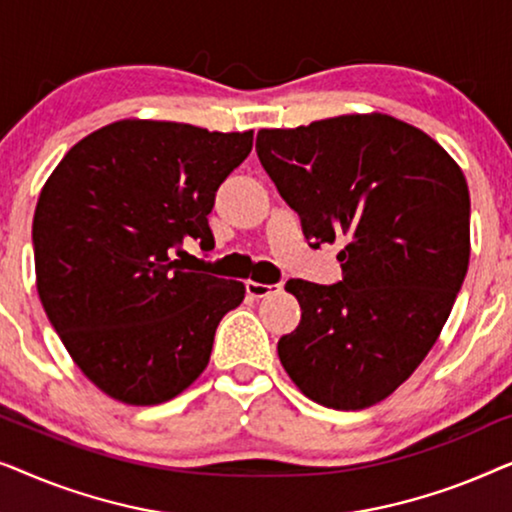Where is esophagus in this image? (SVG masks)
Here are the masks:
<instances>
[{
	"label": "esophagus",
	"instance_id": "34e87169",
	"mask_svg": "<svg viewBox=\"0 0 512 512\" xmlns=\"http://www.w3.org/2000/svg\"><path fill=\"white\" fill-rule=\"evenodd\" d=\"M244 289H247V296H251V298H265V296H270V293H277L279 289H282V284L247 282L244 284Z\"/></svg>",
	"mask_w": 512,
	"mask_h": 512
}]
</instances>
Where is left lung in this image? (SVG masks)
Wrapping results in <instances>:
<instances>
[{
    "label": "left lung",
    "instance_id": "left-lung-1",
    "mask_svg": "<svg viewBox=\"0 0 512 512\" xmlns=\"http://www.w3.org/2000/svg\"><path fill=\"white\" fill-rule=\"evenodd\" d=\"M256 153L310 247L345 244L342 282H286L303 314L279 338V361L312 401L370 408L415 373L464 284V172L429 135L384 114L261 130Z\"/></svg>",
    "mask_w": 512,
    "mask_h": 512
}]
</instances>
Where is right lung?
<instances>
[{
    "mask_svg": "<svg viewBox=\"0 0 512 512\" xmlns=\"http://www.w3.org/2000/svg\"><path fill=\"white\" fill-rule=\"evenodd\" d=\"M254 132L118 121L74 144L39 195L37 291L95 387L158 405L198 380L244 284L191 272L184 242L214 247L207 216Z\"/></svg>",
    "mask_w": 512,
    "mask_h": 512,
    "instance_id": "add662e5",
    "label": "right lung"
}]
</instances>
